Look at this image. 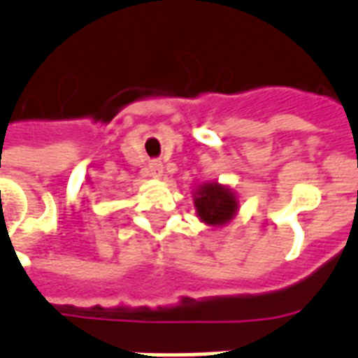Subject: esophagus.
Returning a JSON list of instances; mask_svg holds the SVG:
<instances>
[{
	"label": "esophagus",
	"instance_id": "1",
	"mask_svg": "<svg viewBox=\"0 0 358 358\" xmlns=\"http://www.w3.org/2000/svg\"><path fill=\"white\" fill-rule=\"evenodd\" d=\"M150 174L154 178H159L163 174V165L159 162H152L150 163Z\"/></svg>",
	"mask_w": 358,
	"mask_h": 358
}]
</instances>
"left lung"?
<instances>
[{
  "label": "left lung",
  "mask_w": 358,
  "mask_h": 358,
  "mask_svg": "<svg viewBox=\"0 0 358 358\" xmlns=\"http://www.w3.org/2000/svg\"><path fill=\"white\" fill-rule=\"evenodd\" d=\"M195 210L202 223L223 227L238 213V196L227 185L210 182L196 187Z\"/></svg>",
  "instance_id": "1"
}]
</instances>
